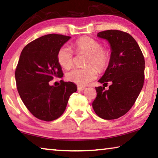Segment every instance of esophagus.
Here are the masks:
<instances>
[{"instance_id":"esophagus-1","label":"esophagus","mask_w":158,"mask_h":158,"mask_svg":"<svg viewBox=\"0 0 158 158\" xmlns=\"http://www.w3.org/2000/svg\"><path fill=\"white\" fill-rule=\"evenodd\" d=\"M85 89V88L84 86H81V85H78L77 86V90H84Z\"/></svg>"}]
</instances>
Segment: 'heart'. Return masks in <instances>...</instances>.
I'll return each mask as SVG.
<instances>
[{"label": "heart", "mask_w": 158, "mask_h": 158, "mask_svg": "<svg viewBox=\"0 0 158 158\" xmlns=\"http://www.w3.org/2000/svg\"><path fill=\"white\" fill-rule=\"evenodd\" d=\"M77 53H87V68H74L66 74L69 81L79 85H85L97 78L98 68L102 72L110 63L111 55L107 48L102 47L100 42L90 37L83 36L77 40L74 44ZM57 60L64 69H69L74 63V53L68 47L63 46L57 52Z\"/></svg>", "instance_id": "1"}]
</instances>
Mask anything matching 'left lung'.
Here are the masks:
<instances>
[{
	"label": "left lung",
	"instance_id": "8db88e82",
	"mask_svg": "<svg viewBox=\"0 0 158 158\" xmlns=\"http://www.w3.org/2000/svg\"><path fill=\"white\" fill-rule=\"evenodd\" d=\"M98 36L108 40L111 49L110 63L99 80L101 84L111 83L109 89L95 87L97 97L93 108L99 117L116 119L132 108L142 89L145 60L137 42L129 33L118 30H107Z\"/></svg>",
	"mask_w": 158,
	"mask_h": 158
}]
</instances>
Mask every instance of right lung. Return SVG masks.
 <instances>
[{
	"label": "right lung",
	"mask_w": 158,
	"mask_h": 158,
	"mask_svg": "<svg viewBox=\"0 0 158 158\" xmlns=\"http://www.w3.org/2000/svg\"><path fill=\"white\" fill-rule=\"evenodd\" d=\"M69 38L63 35H46L28 43L21 53L15 70L18 93L28 111L42 121L59 118L69 96L77 91L76 85L70 81L60 80L58 86L49 85L53 78L63 76L57 52Z\"/></svg>",
	"instance_id": "1"
}]
</instances>
